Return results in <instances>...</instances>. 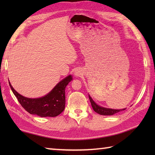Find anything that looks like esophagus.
<instances>
[{
	"label": "esophagus",
	"mask_w": 155,
	"mask_h": 155,
	"mask_svg": "<svg viewBox=\"0 0 155 155\" xmlns=\"http://www.w3.org/2000/svg\"><path fill=\"white\" fill-rule=\"evenodd\" d=\"M78 74H79V73H78V72H75V75L76 76H78Z\"/></svg>",
	"instance_id": "obj_1"
}]
</instances>
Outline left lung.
Masks as SVG:
<instances>
[{
	"label": "left lung",
	"mask_w": 155,
	"mask_h": 155,
	"mask_svg": "<svg viewBox=\"0 0 155 155\" xmlns=\"http://www.w3.org/2000/svg\"><path fill=\"white\" fill-rule=\"evenodd\" d=\"M88 97H89V99L91 101V103L92 105V107H93V110L96 112V113H98L99 114L102 115H113L114 114H116L118 112H120L121 110H124V109H121V110H115V109H111V108H106L104 107H101L100 106H98L96 103H94L93 100L92 99L91 97L88 95Z\"/></svg>",
	"instance_id": "8db88e82"
}]
</instances>
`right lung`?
I'll use <instances>...</instances> for the list:
<instances>
[{
  "instance_id": "add662e5",
  "label": "right lung",
  "mask_w": 155,
  "mask_h": 155,
  "mask_svg": "<svg viewBox=\"0 0 155 155\" xmlns=\"http://www.w3.org/2000/svg\"><path fill=\"white\" fill-rule=\"evenodd\" d=\"M71 75L64 78L46 96L39 98H28L22 96L9 85L19 103L32 114L41 117H54L60 114L65 108V88L72 81Z\"/></svg>"
}]
</instances>
